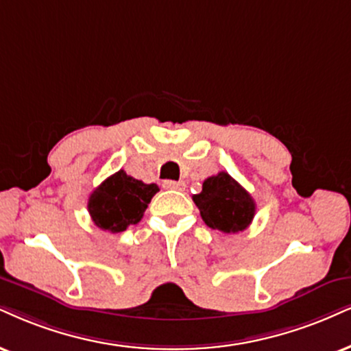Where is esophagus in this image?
<instances>
[{
	"instance_id": "34e87169",
	"label": "esophagus",
	"mask_w": 351,
	"mask_h": 351,
	"mask_svg": "<svg viewBox=\"0 0 351 351\" xmlns=\"http://www.w3.org/2000/svg\"><path fill=\"white\" fill-rule=\"evenodd\" d=\"M162 187L164 189H171V190H184L185 184L184 182H176V180H164Z\"/></svg>"
}]
</instances>
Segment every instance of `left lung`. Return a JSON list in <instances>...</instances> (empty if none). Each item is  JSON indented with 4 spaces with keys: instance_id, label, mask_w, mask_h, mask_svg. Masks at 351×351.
<instances>
[{
    "instance_id": "1",
    "label": "left lung",
    "mask_w": 351,
    "mask_h": 351,
    "mask_svg": "<svg viewBox=\"0 0 351 351\" xmlns=\"http://www.w3.org/2000/svg\"><path fill=\"white\" fill-rule=\"evenodd\" d=\"M193 202L206 226L228 234L244 231L255 215L254 198L224 171L208 177Z\"/></svg>"
}]
</instances>
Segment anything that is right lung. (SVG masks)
<instances>
[{
    "mask_svg": "<svg viewBox=\"0 0 351 351\" xmlns=\"http://www.w3.org/2000/svg\"><path fill=\"white\" fill-rule=\"evenodd\" d=\"M158 192L156 184H145L127 176L125 171H119L90 193L89 215L102 231L122 232L130 224L140 221L151 198Z\"/></svg>",
    "mask_w": 351,
    "mask_h": 351,
    "instance_id": "right-lung-1",
    "label": "right lung"
}]
</instances>
